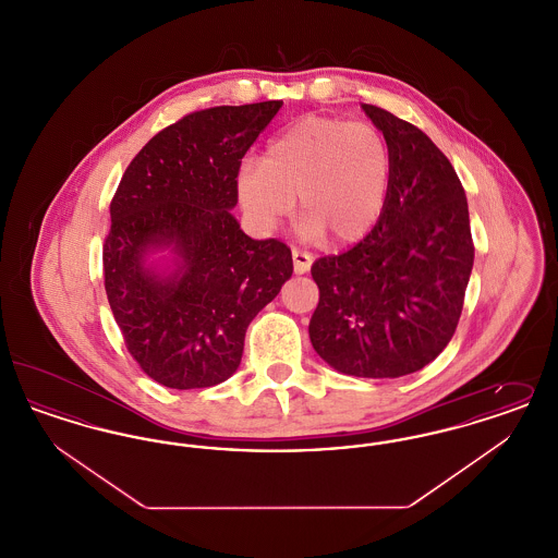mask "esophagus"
Here are the masks:
<instances>
[{"instance_id": "1", "label": "esophagus", "mask_w": 558, "mask_h": 558, "mask_svg": "<svg viewBox=\"0 0 558 558\" xmlns=\"http://www.w3.org/2000/svg\"><path fill=\"white\" fill-rule=\"evenodd\" d=\"M314 264V257L305 251L292 248V266H294V274H305L310 271V267Z\"/></svg>"}]
</instances>
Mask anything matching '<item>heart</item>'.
<instances>
[{"label": "heart", "mask_w": 558, "mask_h": 558, "mask_svg": "<svg viewBox=\"0 0 558 558\" xmlns=\"http://www.w3.org/2000/svg\"><path fill=\"white\" fill-rule=\"evenodd\" d=\"M389 184L391 150L378 128L316 114L274 135L264 159L244 160L236 178L240 203L259 223L274 226L299 196L303 234L337 244L371 232Z\"/></svg>", "instance_id": "obj_1"}]
</instances>
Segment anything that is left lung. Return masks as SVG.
I'll return each instance as SVG.
<instances>
[{
    "label": "left lung",
    "mask_w": 558,
    "mask_h": 558,
    "mask_svg": "<svg viewBox=\"0 0 558 558\" xmlns=\"http://www.w3.org/2000/svg\"><path fill=\"white\" fill-rule=\"evenodd\" d=\"M391 150V184L371 234L319 257L310 339L335 371L398 378L425 368L453 337L475 246L466 194L426 133L362 105Z\"/></svg>",
    "instance_id": "obj_1"
}]
</instances>
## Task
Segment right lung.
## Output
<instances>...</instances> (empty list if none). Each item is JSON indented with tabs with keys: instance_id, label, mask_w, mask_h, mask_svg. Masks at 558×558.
<instances>
[{
	"instance_id": "right-lung-1",
	"label": "right lung",
	"mask_w": 558,
	"mask_h": 558,
	"mask_svg": "<svg viewBox=\"0 0 558 558\" xmlns=\"http://www.w3.org/2000/svg\"><path fill=\"white\" fill-rule=\"evenodd\" d=\"M282 100L215 107L157 133L110 203L105 289L133 360L169 389L239 371L253 318L292 276L291 248L240 230V160ZM169 250L167 268L147 257Z\"/></svg>"
}]
</instances>
